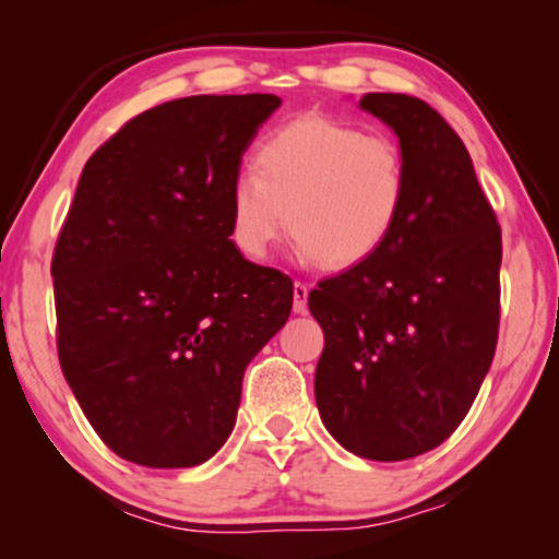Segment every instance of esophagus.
I'll list each match as a JSON object with an SVG mask.
<instances>
[{
  "label": "esophagus",
  "instance_id": "34e87169",
  "mask_svg": "<svg viewBox=\"0 0 559 559\" xmlns=\"http://www.w3.org/2000/svg\"><path fill=\"white\" fill-rule=\"evenodd\" d=\"M308 293H310V287L305 285V282H295V285H293V297H295L293 310L295 312L308 310Z\"/></svg>",
  "mask_w": 559,
  "mask_h": 559
}]
</instances>
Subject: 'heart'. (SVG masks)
Masks as SVG:
<instances>
[{
	"label": "heart",
	"mask_w": 559,
	"mask_h": 559,
	"mask_svg": "<svg viewBox=\"0 0 559 559\" xmlns=\"http://www.w3.org/2000/svg\"><path fill=\"white\" fill-rule=\"evenodd\" d=\"M407 195L409 163L394 136L300 117L274 129L254 152V173H239L228 188L231 241L264 259L289 221L302 259L350 270L392 239Z\"/></svg>",
	"instance_id": "obj_1"
}]
</instances>
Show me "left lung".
Masks as SVG:
<instances>
[{
  "instance_id": "obj_1",
  "label": "left lung",
  "mask_w": 559,
  "mask_h": 559,
  "mask_svg": "<svg viewBox=\"0 0 559 559\" xmlns=\"http://www.w3.org/2000/svg\"><path fill=\"white\" fill-rule=\"evenodd\" d=\"M409 163L404 216L379 254L308 297L325 333L316 402L328 432L369 461L445 442L491 369L501 226L455 129L407 94H366Z\"/></svg>"
}]
</instances>
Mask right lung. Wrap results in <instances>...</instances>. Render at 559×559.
I'll list each match as a JSON object with an SVG mask.
<instances>
[{
	"instance_id": "obj_1",
	"label": "right lung",
	"mask_w": 559,
	"mask_h": 559,
	"mask_svg": "<svg viewBox=\"0 0 559 559\" xmlns=\"http://www.w3.org/2000/svg\"><path fill=\"white\" fill-rule=\"evenodd\" d=\"M272 94L188 96L129 119L83 167L52 251L58 358L124 461L190 468L234 430L293 280L241 257L228 188Z\"/></svg>"
}]
</instances>
